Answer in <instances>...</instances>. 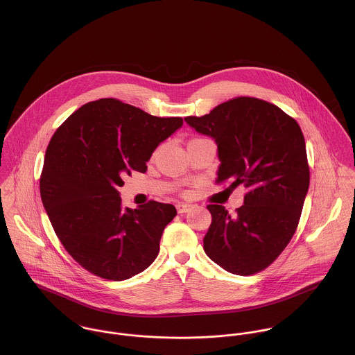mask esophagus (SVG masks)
<instances>
[{
	"label": "esophagus",
	"mask_w": 355,
	"mask_h": 355,
	"mask_svg": "<svg viewBox=\"0 0 355 355\" xmlns=\"http://www.w3.org/2000/svg\"><path fill=\"white\" fill-rule=\"evenodd\" d=\"M191 208H193L191 204H177V212L178 214H187V212L191 211Z\"/></svg>",
	"instance_id": "esophagus-1"
}]
</instances>
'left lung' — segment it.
I'll return each mask as SVG.
<instances>
[{
    "label": "left lung",
    "instance_id": "left-lung-1",
    "mask_svg": "<svg viewBox=\"0 0 355 355\" xmlns=\"http://www.w3.org/2000/svg\"><path fill=\"white\" fill-rule=\"evenodd\" d=\"M185 121L215 140L216 181L247 188L235 216L223 205L207 207L212 223L204 236L205 254L230 273L266 269L295 235L309 188L300 125L278 107L254 97L230 100Z\"/></svg>",
    "mask_w": 355,
    "mask_h": 355
}]
</instances>
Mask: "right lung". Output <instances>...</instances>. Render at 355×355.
Listing matches in <instances>:
<instances>
[{
	"instance_id": "obj_1",
	"label": "right lung",
	"mask_w": 355,
	"mask_h": 355,
	"mask_svg": "<svg viewBox=\"0 0 355 355\" xmlns=\"http://www.w3.org/2000/svg\"><path fill=\"white\" fill-rule=\"evenodd\" d=\"M184 124L116 98L76 110L55 131L40 175V196L66 251L90 273L112 281L147 269L159 252L174 205L150 201L123 208L119 188L144 173L155 148Z\"/></svg>"
}]
</instances>
